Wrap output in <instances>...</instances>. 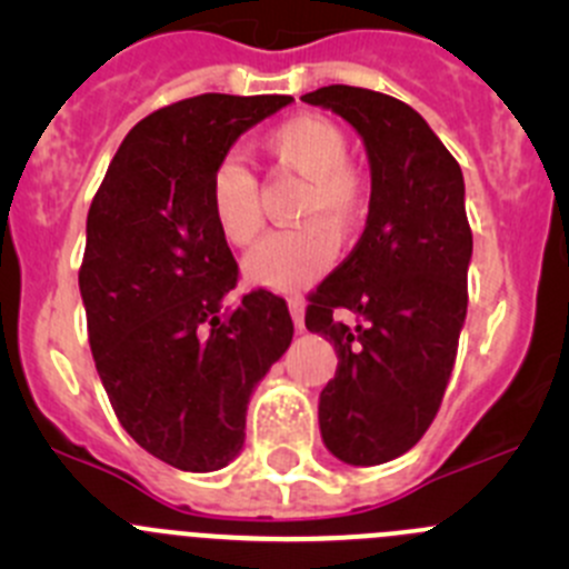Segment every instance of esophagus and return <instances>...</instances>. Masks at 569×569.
Instances as JSON below:
<instances>
[{"label": "esophagus", "instance_id": "1", "mask_svg": "<svg viewBox=\"0 0 569 569\" xmlns=\"http://www.w3.org/2000/svg\"><path fill=\"white\" fill-rule=\"evenodd\" d=\"M289 313H291V321H295V330L297 332L306 330V302H302V297H291Z\"/></svg>", "mask_w": 569, "mask_h": 569}]
</instances>
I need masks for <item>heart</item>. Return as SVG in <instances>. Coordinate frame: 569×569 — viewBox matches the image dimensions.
I'll return each instance as SVG.
<instances>
[{
    "label": "heart",
    "mask_w": 569,
    "mask_h": 569,
    "mask_svg": "<svg viewBox=\"0 0 569 569\" xmlns=\"http://www.w3.org/2000/svg\"><path fill=\"white\" fill-rule=\"evenodd\" d=\"M274 162L308 178L297 206L302 228L272 233L244 258V278L258 289L297 291L317 280L338 252V237H347L363 214V178L349 168L347 131L325 114L302 112L283 120L263 137ZM209 206L217 231L228 244L244 248L261 233L263 214L258 181L248 164L228 153L209 178Z\"/></svg>",
    "instance_id": "heart-1"
}]
</instances>
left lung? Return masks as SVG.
I'll return each instance as SVG.
<instances>
[{
	"instance_id": "1",
	"label": "left lung",
	"mask_w": 569,
	"mask_h": 569,
	"mask_svg": "<svg viewBox=\"0 0 569 569\" xmlns=\"http://www.w3.org/2000/svg\"><path fill=\"white\" fill-rule=\"evenodd\" d=\"M302 101L347 120L371 170L363 237L306 313L308 330L338 355L319 393L321 440L341 462L382 465L423 438L455 369L473 256L462 170L393 96L330 84ZM336 307L365 321L336 322Z\"/></svg>"
}]
</instances>
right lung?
I'll list each match as a JSON object with an SVG mask.
<instances>
[{
  "instance_id": "right-lung-1",
  "label": "right lung",
  "mask_w": 569,
  "mask_h": 569,
  "mask_svg": "<svg viewBox=\"0 0 569 569\" xmlns=\"http://www.w3.org/2000/svg\"><path fill=\"white\" fill-rule=\"evenodd\" d=\"M291 101L206 93L148 114L88 211L79 291L101 386L120 427L189 473L242 451L250 396L295 336L269 291L226 306L239 269L209 206L214 164Z\"/></svg>"
}]
</instances>
